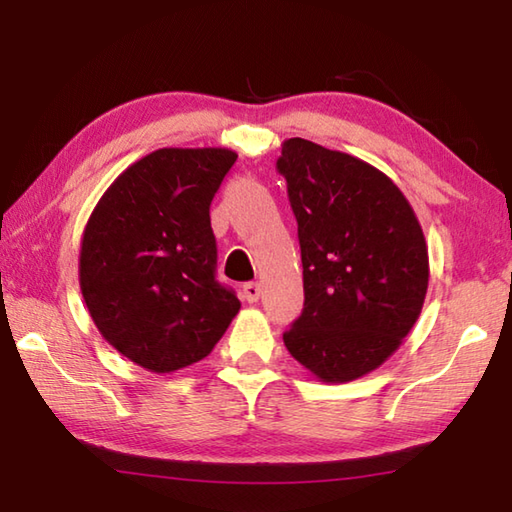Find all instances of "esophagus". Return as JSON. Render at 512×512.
I'll return each instance as SVG.
<instances>
[{"label": "esophagus", "instance_id": "obj_1", "mask_svg": "<svg viewBox=\"0 0 512 512\" xmlns=\"http://www.w3.org/2000/svg\"><path fill=\"white\" fill-rule=\"evenodd\" d=\"M241 293H244L246 302H257L259 295H262V286H259L257 282H248V284H244V288H241Z\"/></svg>", "mask_w": 512, "mask_h": 512}]
</instances>
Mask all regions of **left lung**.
<instances>
[{
  "mask_svg": "<svg viewBox=\"0 0 512 512\" xmlns=\"http://www.w3.org/2000/svg\"><path fill=\"white\" fill-rule=\"evenodd\" d=\"M297 219L304 309L288 353L324 383L369 374L423 309L430 262L421 224L394 181L356 156L288 138L277 159Z\"/></svg>",
  "mask_w": 512,
  "mask_h": 512,
  "instance_id": "left-lung-1",
  "label": "left lung"
}]
</instances>
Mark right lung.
I'll list each match as a JSON object with an SVG mask.
<instances>
[{"label":"right lung","mask_w":512,"mask_h":512,"mask_svg":"<svg viewBox=\"0 0 512 512\" xmlns=\"http://www.w3.org/2000/svg\"><path fill=\"white\" fill-rule=\"evenodd\" d=\"M237 154L163 147L129 165L91 212L80 291L98 331L156 374L199 362L239 313L217 282L210 203Z\"/></svg>","instance_id":"1"}]
</instances>
